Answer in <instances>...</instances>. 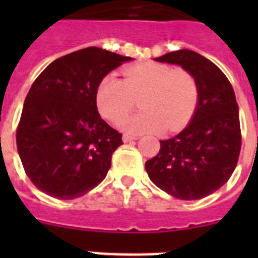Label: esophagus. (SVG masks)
<instances>
[{"instance_id":"esophagus-1","label":"esophagus","mask_w":258,"mask_h":258,"mask_svg":"<svg viewBox=\"0 0 258 258\" xmlns=\"http://www.w3.org/2000/svg\"><path fill=\"white\" fill-rule=\"evenodd\" d=\"M138 138L134 137V135H130V134H124L123 135V142L124 143H128V142H133V141H137Z\"/></svg>"}]
</instances>
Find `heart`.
<instances>
[{
    "label": "heart",
    "instance_id": "heart-1",
    "mask_svg": "<svg viewBox=\"0 0 258 258\" xmlns=\"http://www.w3.org/2000/svg\"><path fill=\"white\" fill-rule=\"evenodd\" d=\"M138 97L143 109L125 121V128L133 133L163 128L175 133L187 124L196 111L198 84L187 71L147 61L125 68L123 80L107 75L96 89L99 111L113 124L124 120Z\"/></svg>",
    "mask_w": 258,
    "mask_h": 258
}]
</instances>
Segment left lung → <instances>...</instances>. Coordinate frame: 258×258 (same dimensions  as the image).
Listing matches in <instances>:
<instances>
[{
  "label": "left lung",
  "mask_w": 258,
  "mask_h": 258,
  "mask_svg": "<svg viewBox=\"0 0 258 258\" xmlns=\"http://www.w3.org/2000/svg\"><path fill=\"white\" fill-rule=\"evenodd\" d=\"M155 61L180 66L196 78L198 103L187 127L161 141L159 153L146 162L150 179L178 200H201L224 186L241 151L236 95L218 67L197 52L180 49Z\"/></svg>",
  "instance_id": "left-lung-1"
}]
</instances>
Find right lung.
<instances>
[{"label": "right lung", "mask_w": 258, "mask_h": 258, "mask_svg": "<svg viewBox=\"0 0 258 258\" xmlns=\"http://www.w3.org/2000/svg\"><path fill=\"white\" fill-rule=\"evenodd\" d=\"M133 60L89 46L54 60L38 75L22 107L16 142L32 183L57 200L84 196L104 179L121 134L101 119V79Z\"/></svg>", "instance_id": "right-lung-1"}]
</instances>
